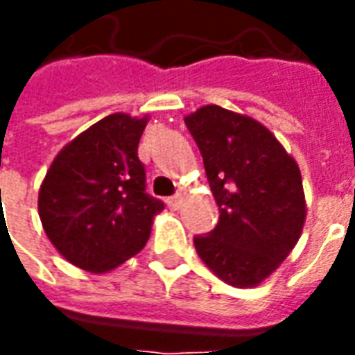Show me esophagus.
I'll return each mask as SVG.
<instances>
[{"label": "esophagus", "instance_id": "obj_1", "mask_svg": "<svg viewBox=\"0 0 355 355\" xmlns=\"http://www.w3.org/2000/svg\"><path fill=\"white\" fill-rule=\"evenodd\" d=\"M180 201H182V196H180V193H177V196H173V198H169V200H167V205H169L173 211H177V209L180 207Z\"/></svg>", "mask_w": 355, "mask_h": 355}]
</instances>
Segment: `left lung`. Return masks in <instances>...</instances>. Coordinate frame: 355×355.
Masks as SVG:
<instances>
[{
    "label": "left lung",
    "instance_id": "1",
    "mask_svg": "<svg viewBox=\"0 0 355 355\" xmlns=\"http://www.w3.org/2000/svg\"><path fill=\"white\" fill-rule=\"evenodd\" d=\"M200 148L220 218L193 245L232 287H257L297 245L306 220L302 177L270 129L216 104L184 117Z\"/></svg>",
    "mask_w": 355,
    "mask_h": 355
}]
</instances>
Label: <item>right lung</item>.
Listing matches in <instances>:
<instances>
[{"mask_svg": "<svg viewBox=\"0 0 355 355\" xmlns=\"http://www.w3.org/2000/svg\"><path fill=\"white\" fill-rule=\"evenodd\" d=\"M150 116L110 114L70 140L40 186L37 211L58 253L106 274L140 253L163 203L148 196L139 142Z\"/></svg>", "mask_w": 355, "mask_h": 355, "instance_id": "add662e5", "label": "right lung"}]
</instances>
